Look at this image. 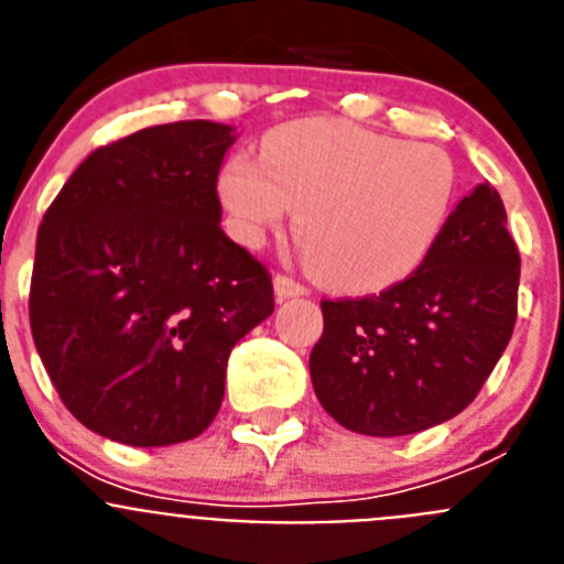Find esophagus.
<instances>
[{"label":"esophagus","mask_w":564,"mask_h":564,"mask_svg":"<svg viewBox=\"0 0 564 564\" xmlns=\"http://www.w3.org/2000/svg\"><path fill=\"white\" fill-rule=\"evenodd\" d=\"M273 291H276L279 299H293V296H305L307 288L299 285V282H293L291 276H282V273H276V276H273Z\"/></svg>","instance_id":"1"}]
</instances>
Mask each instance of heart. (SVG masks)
<instances>
[{"mask_svg":"<svg viewBox=\"0 0 564 564\" xmlns=\"http://www.w3.org/2000/svg\"><path fill=\"white\" fill-rule=\"evenodd\" d=\"M217 186L242 246H262L299 206L302 253L318 279L344 293H378L435 251L457 169L432 143L307 118L268 132L259 158H228Z\"/></svg>","mask_w":564,"mask_h":564,"instance_id":"b5f03b06","label":"heart"}]
</instances>
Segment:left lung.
<instances>
[{
	"mask_svg": "<svg viewBox=\"0 0 564 564\" xmlns=\"http://www.w3.org/2000/svg\"><path fill=\"white\" fill-rule=\"evenodd\" d=\"M506 223L497 188L477 183L410 279L322 302L311 381L333 421L370 437L415 435L475 401L517 322L520 251Z\"/></svg>",
	"mask_w": 564,
	"mask_h": 564,
	"instance_id": "8db88e82",
	"label": "left lung"
}]
</instances>
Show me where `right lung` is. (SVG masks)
<instances>
[{
	"label": "right lung",
	"mask_w": 564,
	"mask_h": 564,
	"mask_svg": "<svg viewBox=\"0 0 564 564\" xmlns=\"http://www.w3.org/2000/svg\"><path fill=\"white\" fill-rule=\"evenodd\" d=\"M228 123L177 121L96 149L36 237L30 330L78 421L172 446L220 412L234 344L273 313L271 276L226 237Z\"/></svg>",
	"instance_id": "1"
}]
</instances>
